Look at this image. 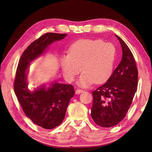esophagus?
Segmentation results:
<instances>
[{
	"instance_id": "esophagus-1",
	"label": "esophagus",
	"mask_w": 152,
	"mask_h": 152,
	"mask_svg": "<svg viewBox=\"0 0 152 152\" xmlns=\"http://www.w3.org/2000/svg\"><path fill=\"white\" fill-rule=\"evenodd\" d=\"M82 92H83V91H82V90H80V89H77L76 91V94H79L82 93Z\"/></svg>"
}]
</instances>
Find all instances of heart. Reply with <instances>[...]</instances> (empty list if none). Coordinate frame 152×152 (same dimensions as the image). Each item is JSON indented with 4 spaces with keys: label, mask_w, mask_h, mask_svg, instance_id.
<instances>
[{
    "label": "heart",
    "mask_w": 152,
    "mask_h": 152,
    "mask_svg": "<svg viewBox=\"0 0 152 152\" xmlns=\"http://www.w3.org/2000/svg\"><path fill=\"white\" fill-rule=\"evenodd\" d=\"M116 59V49L110 43L100 39H80L69 49L68 55L61 58L63 75L69 82L74 80L80 71L78 80L81 87H88L95 82L101 84L111 76Z\"/></svg>",
    "instance_id": "b5f03b06"
}]
</instances>
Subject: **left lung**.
Listing matches in <instances>:
<instances>
[{"mask_svg": "<svg viewBox=\"0 0 152 152\" xmlns=\"http://www.w3.org/2000/svg\"><path fill=\"white\" fill-rule=\"evenodd\" d=\"M122 48V59L105 84L92 92L91 117L98 125L110 127L124 119L137 87L134 57L127 44L115 35Z\"/></svg>", "mask_w": 152, "mask_h": 152, "instance_id": "1", "label": "left lung"}]
</instances>
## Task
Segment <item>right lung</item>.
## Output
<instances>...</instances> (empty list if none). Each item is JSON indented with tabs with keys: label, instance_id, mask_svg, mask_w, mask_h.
I'll return each mask as SVG.
<instances>
[{
	"label": "right lung",
	"instance_id": "1",
	"mask_svg": "<svg viewBox=\"0 0 152 152\" xmlns=\"http://www.w3.org/2000/svg\"><path fill=\"white\" fill-rule=\"evenodd\" d=\"M67 34L48 33L33 42L23 53L14 82V91L26 116L39 127L51 129L60 125L75 92L72 85L51 82L30 90L27 74L31 62L43 56L51 43Z\"/></svg>",
	"mask_w": 152,
	"mask_h": 152
}]
</instances>
